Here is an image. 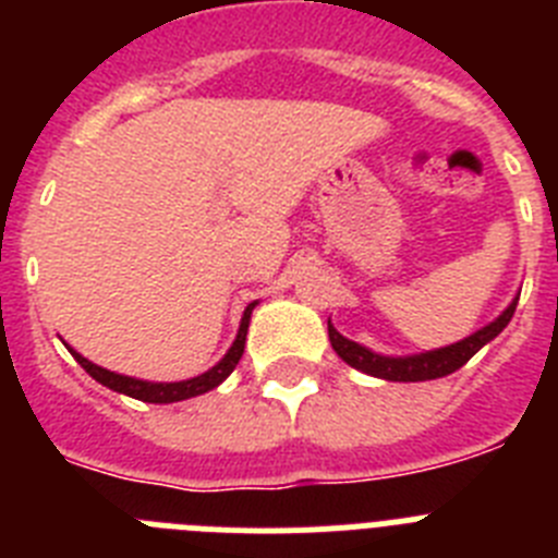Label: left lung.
<instances>
[{"instance_id": "8db88e82", "label": "left lung", "mask_w": 558, "mask_h": 558, "mask_svg": "<svg viewBox=\"0 0 558 558\" xmlns=\"http://www.w3.org/2000/svg\"><path fill=\"white\" fill-rule=\"evenodd\" d=\"M517 299H511V304L497 315L495 322L481 327L477 332H472L470 338L458 340V343H450V347L430 349V352H418V354H379L366 349L357 340H349L332 327V322H327L329 329V343L338 352V357L343 363H349L352 368L363 374H372V377L379 379H391V383H425V379H438L447 377V374L458 372V368L472 357V354L481 352L489 340H495L502 329L509 327L511 315L517 310Z\"/></svg>"}]
</instances>
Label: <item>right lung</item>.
Here are the masks:
<instances>
[{"label": "right lung", "instance_id": "obj_1", "mask_svg": "<svg viewBox=\"0 0 558 558\" xmlns=\"http://www.w3.org/2000/svg\"><path fill=\"white\" fill-rule=\"evenodd\" d=\"M259 302H251L243 313V322H240V329H236V338L234 343L229 347V352L209 368V372L198 374V377H190V379H179V383H150V379H136V377H128V374H117V372H108V368L97 366L92 360L83 357L81 352H75L72 347H66L72 352V357L86 368L92 377L100 383V386L111 388L117 393H125V397L133 399H142V402H153V405H170V402H181V399H192V397H201V393L211 391V388H218L234 366L240 363L245 352V335H248V322H251V313Z\"/></svg>", "mask_w": 558, "mask_h": 558}]
</instances>
